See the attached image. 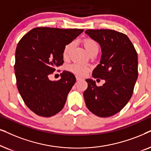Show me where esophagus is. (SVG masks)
Masks as SVG:
<instances>
[{"mask_svg": "<svg viewBox=\"0 0 151 151\" xmlns=\"http://www.w3.org/2000/svg\"><path fill=\"white\" fill-rule=\"evenodd\" d=\"M76 79H77V81H79V80H81V79H83V78L80 77H79V76H76Z\"/></svg>", "mask_w": 151, "mask_h": 151, "instance_id": "obj_1", "label": "esophagus"}]
</instances>
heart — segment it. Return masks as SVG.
<instances>
[{
  "instance_id": "heart-1",
  "label": "heart",
  "mask_w": 151,
  "mask_h": 151,
  "mask_svg": "<svg viewBox=\"0 0 151 151\" xmlns=\"http://www.w3.org/2000/svg\"><path fill=\"white\" fill-rule=\"evenodd\" d=\"M73 42L66 44L65 45V47H64L63 50V57L64 59H67V58L69 57L70 52H71L72 47H73ZM83 45L84 47L86 48V50H87V52L89 54H90L92 52L95 51V50H99L98 44L96 43V41H94V40L92 39H87L84 40ZM68 70H69V71L73 72L74 74L82 76L85 75L86 73H88V72L89 71V67L84 65V64L74 63L70 65L69 67H68Z\"/></svg>"
}]
</instances>
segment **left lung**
<instances>
[{"mask_svg": "<svg viewBox=\"0 0 151 151\" xmlns=\"http://www.w3.org/2000/svg\"><path fill=\"white\" fill-rule=\"evenodd\" d=\"M85 32L99 43L102 51L92 77L106 81L97 86L92 79L86 80V105L95 115L108 117L122 110L131 98L138 77L137 53L128 37L121 32L104 29Z\"/></svg>", "mask_w": 151, "mask_h": 151, "instance_id": "8db88e82", "label": "left lung"}]
</instances>
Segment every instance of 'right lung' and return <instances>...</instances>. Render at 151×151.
Returning a JSON list of instances; mask_svg holds the SVG:
<instances>
[{"instance_id": "obj_1", "label": "right lung", "mask_w": 151, "mask_h": 151, "mask_svg": "<svg viewBox=\"0 0 151 151\" xmlns=\"http://www.w3.org/2000/svg\"><path fill=\"white\" fill-rule=\"evenodd\" d=\"M83 32L39 27L28 32L18 43L14 65L17 88L25 105L37 115L50 117L64 107L75 77L63 71L58 81L49 77L63 63L65 45Z\"/></svg>"}]
</instances>
